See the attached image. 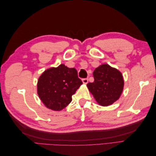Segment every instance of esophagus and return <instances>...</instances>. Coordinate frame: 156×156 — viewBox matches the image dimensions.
Returning a JSON list of instances; mask_svg holds the SVG:
<instances>
[{"label": "esophagus", "instance_id": "34e87169", "mask_svg": "<svg viewBox=\"0 0 156 156\" xmlns=\"http://www.w3.org/2000/svg\"><path fill=\"white\" fill-rule=\"evenodd\" d=\"M83 83H84V84H87L88 83V79H87V78H85V79H83Z\"/></svg>", "mask_w": 156, "mask_h": 156}]
</instances>
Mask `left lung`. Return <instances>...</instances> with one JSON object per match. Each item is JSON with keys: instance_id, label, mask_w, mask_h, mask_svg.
<instances>
[{"instance_id": "obj_1", "label": "left lung", "mask_w": 156, "mask_h": 156, "mask_svg": "<svg viewBox=\"0 0 156 156\" xmlns=\"http://www.w3.org/2000/svg\"><path fill=\"white\" fill-rule=\"evenodd\" d=\"M93 75L94 81L87 87L99 104L108 106L119 100L124 85L120 72L105 64L96 68Z\"/></svg>"}]
</instances>
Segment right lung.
Returning <instances> with one entry per match:
<instances>
[{"label": "right lung", "instance_id": "1", "mask_svg": "<svg viewBox=\"0 0 156 156\" xmlns=\"http://www.w3.org/2000/svg\"><path fill=\"white\" fill-rule=\"evenodd\" d=\"M83 84L77 71L63 64L46 69L38 79L37 94L49 108L61 111L72 100V95Z\"/></svg>", "mask_w": 156, "mask_h": 156}]
</instances>
